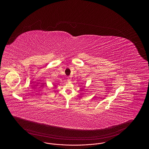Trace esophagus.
<instances>
[{"instance_id":"esophagus-1","label":"esophagus","mask_w":149,"mask_h":149,"mask_svg":"<svg viewBox=\"0 0 149 149\" xmlns=\"http://www.w3.org/2000/svg\"><path fill=\"white\" fill-rule=\"evenodd\" d=\"M70 81H71L70 77H68V78H67V81L68 82H70Z\"/></svg>"}]
</instances>
